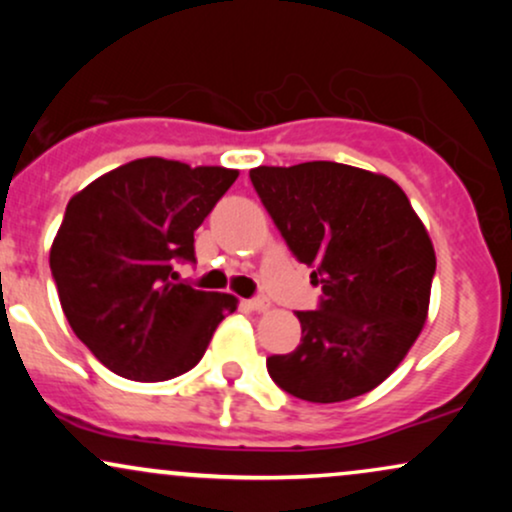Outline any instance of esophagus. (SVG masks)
Here are the masks:
<instances>
[{
	"instance_id": "obj_1",
	"label": "esophagus",
	"mask_w": 512,
	"mask_h": 512,
	"mask_svg": "<svg viewBox=\"0 0 512 512\" xmlns=\"http://www.w3.org/2000/svg\"><path fill=\"white\" fill-rule=\"evenodd\" d=\"M243 305H245V308L257 310V313H262V310L269 308V301H267V298L257 296V298H248V301H243Z\"/></svg>"
}]
</instances>
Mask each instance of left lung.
<instances>
[{
	"mask_svg": "<svg viewBox=\"0 0 512 512\" xmlns=\"http://www.w3.org/2000/svg\"><path fill=\"white\" fill-rule=\"evenodd\" d=\"M250 180L298 262L322 286L298 310L301 344L267 358L272 380L332 404L378 387L421 334L436 252L395 180L334 161L260 166Z\"/></svg>",
	"mask_w": 512,
	"mask_h": 512,
	"instance_id": "8db88e82",
	"label": "left lung"
}]
</instances>
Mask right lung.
<instances>
[{
    "label": "right lung",
    "instance_id": "obj_1",
    "mask_svg": "<svg viewBox=\"0 0 512 512\" xmlns=\"http://www.w3.org/2000/svg\"><path fill=\"white\" fill-rule=\"evenodd\" d=\"M238 178L137 158L69 199L50 250L52 279L76 337L113 373L161 383L195 368L231 293L192 289L175 264L195 262V231Z\"/></svg>",
    "mask_w": 512,
    "mask_h": 512
}]
</instances>
